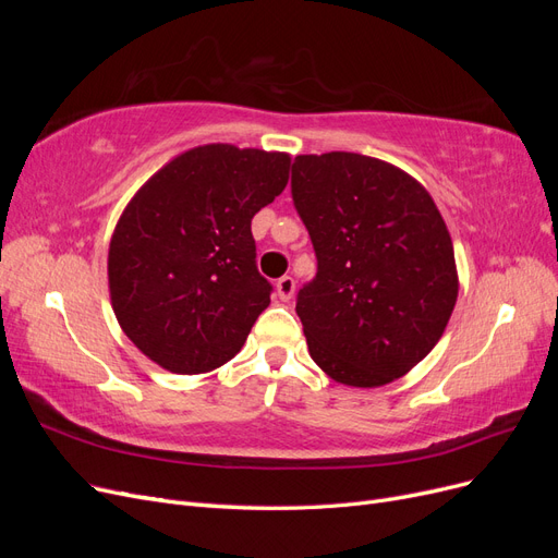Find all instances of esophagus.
Listing matches in <instances>:
<instances>
[{
    "label": "esophagus",
    "instance_id": "34e87169",
    "mask_svg": "<svg viewBox=\"0 0 558 558\" xmlns=\"http://www.w3.org/2000/svg\"><path fill=\"white\" fill-rule=\"evenodd\" d=\"M295 293V279L293 277H281L277 281V295L281 302H289Z\"/></svg>",
    "mask_w": 558,
    "mask_h": 558
}]
</instances>
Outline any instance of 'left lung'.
<instances>
[{
    "label": "left lung",
    "mask_w": 558,
    "mask_h": 558,
    "mask_svg": "<svg viewBox=\"0 0 558 558\" xmlns=\"http://www.w3.org/2000/svg\"><path fill=\"white\" fill-rule=\"evenodd\" d=\"M291 193L318 263L295 305L314 363L359 388L408 375L459 295L433 197L398 167L347 150L298 156Z\"/></svg>",
    "instance_id": "left-lung-1"
}]
</instances>
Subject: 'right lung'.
<instances>
[{"label":"right lung","mask_w":558,"mask_h":558,"mask_svg":"<svg viewBox=\"0 0 558 558\" xmlns=\"http://www.w3.org/2000/svg\"><path fill=\"white\" fill-rule=\"evenodd\" d=\"M289 154L185 150L150 177L109 244L111 307L144 356L177 375L221 367L269 305L251 218L289 183Z\"/></svg>","instance_id":"obj_1"}]
</instances>
